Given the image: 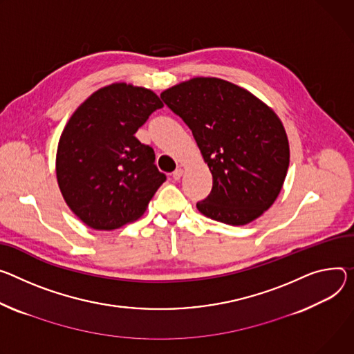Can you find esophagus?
<instances>
[{"label": "esophagus", "instance_id": "34e87169", "mask_svg": "<svg viewBox=\"0 0 354 354\" xmlns=\"http://www.w3.org/2000/svg\"><path fill=\"white\" fill-rule=\"evenodd\" d=\"M182 175H183V168H180V167H179V168H176V169H175V172L172 174V178H174L175 180H179Z\"/></svg>", "mask_w": 354, "mask_h": 354}]
</instances>
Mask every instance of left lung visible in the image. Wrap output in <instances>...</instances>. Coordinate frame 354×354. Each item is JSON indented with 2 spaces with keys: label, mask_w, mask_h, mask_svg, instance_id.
Listing matches in <instances>:
<instances>
[{
  "label": "left lung",
  "mask_w": 354,
  "mask_h": 354,
  "mask_svg": "<svg viewBox=\"0 0 354 354\" xmlns=\"http://www.w3.org/2000/svg\"><path fill=\"white\" fill-rule=\"evenodd\" d=\"M192 130L213 187L196 205L209 218L244 226L277 201L289 167V142L275 111L248 90L194 77L160 93Z\"/></svg>",
  "instance_id": "obj_1"
}]
</instances>
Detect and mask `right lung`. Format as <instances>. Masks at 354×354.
Wrapping results in <instances>:
<instances>
[{
    "label": "right lung",
    "mask_w": 354,
    "mask_h": 354,
    "mask_svg": "<svg viewBox=\"0 0 354 354\" xmlns=\"http://www.w3.org/2000/svg\"><path fill=\"white\" fill-rule=\"evenodd\" d=\"M160 107L152 90L113 83L88 95L63 128L57 185L86 226L110 232L133 223L165 182L153 164V149L134 136Z\"/></svg>",
    "instance_id": "1"
}]
</instances>
